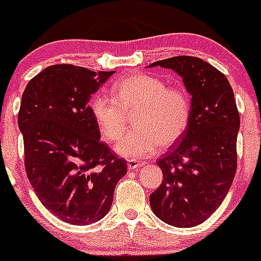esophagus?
I'll list each match as a JSON object with an SVG mask.
<instances>
[{"instance_id": "34e87169", "label": "esophagus", "mask_w": 261, "mask_h": 261, "mask_svg": "<svg viewBox=\"0 0 261 261\" xmlns=\"http://www.w3.org/2000/svg\"><path fill=\"white\" fill-rule=\"evenodd\" d=\"M145 164L144 162H138V160H128L127 162V167L130 170H138L139 168L143 167Z\"/></svg>"}]
</instances>
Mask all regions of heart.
<instances>
[{
	"instance_id": "heart-1",
	"label": "heart",
	"mask_w": 261,
	"mask_h": 261,
	"mask_svg": "<svg viewBox=\"0 0 261 261\" xmlns=\"http://www.w3.org/2000/svg\"><path fill=\"white\" fill-rule=\"evenodd\" d=\"M89 110L99 133L115 141L125 130L127 115L134 116L135 131L115 145L118 155L144 159L155 154L162 144L172 145L184 135L192 114L191 97L184 89L167 87L164 81L147 74H131L112 87V96L97 93Z\"/></svg>"
}]
</instances>
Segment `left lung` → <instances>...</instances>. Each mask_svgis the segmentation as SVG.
<instances>
[{"instance_id": "8db88e82", "label": "left lung", "mask_w": 261, "mask_h": 261, "mask_svg": "<svg viewBox=\"0 0 261 261\" xmlns=\"http://www.w3.org/2000/svg\"><path fill=\"white\" fill-rule=\"evenodd\" d=\"M149 67L174 70L192 97L180 144L156 162L163 181L150 194V207L168 225L193 227L221 206L235 177L240 128L235 96L227 78L199 58L179 55Z\"/></svg>"}]
</instances>
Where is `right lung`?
Returning <instances> with one entry per match:
<instances>
[{
  "label": "right lung",
  "mask_w": 261,
  "mask_h": 261,
  "mask_svg": "<svg viewBox=\"0 0 261 261\" xmlns=\"http://www.w3.org/2000/svg\"><path fill=\"white\" fill-rule=\"evenodd\" d=\"M114 73L51 65L29 82L21 98L26 174L43 206L72 225L103 218L127 172L126 160L99 140L88 106Z\"/></svg>",
  "instance_id": "obj_1"
}]
</instances>
